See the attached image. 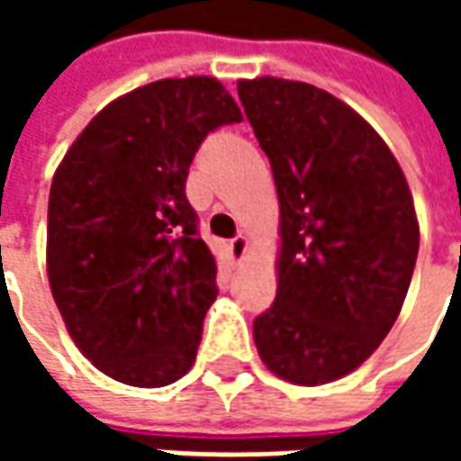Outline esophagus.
I'll use <instances>...</instances> for the list:
<instances>
[{
	"label": "esophagus",
	"instance_id": "1",
	"mask_svg": "<svg viewBox=\"0 0 461 461\" xmlns=\"http://www.w3.org/2000/svg\"><path fill=\"white\" fill-rule=\"evenodd\" d=\"M247 249H249V241H247V237H244V234H237V237L230 241L231 257H234L237 261H241L244 257H247Z\"/></svg>",
	"mask_w": 461,
	"mask_h": 461
}]
</instances>
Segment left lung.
Segmentation results:
<instances>
[{"label": "left lung", "instance_id": "left-lung-1", "mask_svg": "<svg viewBox=\"0 0 461 461\" xmlns=\"http://www.w3.org/2000/svg\"><path fill=\"white\" fill-rule=\"evenodd\" d=\"M237 91L281 210L279 289L254 343L289 383L339 380L402 309L420 249L412 194L383 138L336 95L271 76Z\"/></svg>", "mask_w": 461, "mask_h": 461}]
</instances>
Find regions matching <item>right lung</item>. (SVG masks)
<instances>
[{
	"mask_svg": "<svg viewBox=\"0 0 461 461\" xmlns=\"http://www.w3.org/2000/svg\"><path fill=\"white\" fill-rule=\"evenodd\" d=\"M240 121L220 81L165 78L105 105L56 170L51 294L81 353L125 385H170L194 363L217 261L185 185L204 138Z\"/></svg>",
	"mask_w": 461,
	"mask_h": 461,
	"instance_id": "1",
	"label": "right lung"
}]
</instances>
